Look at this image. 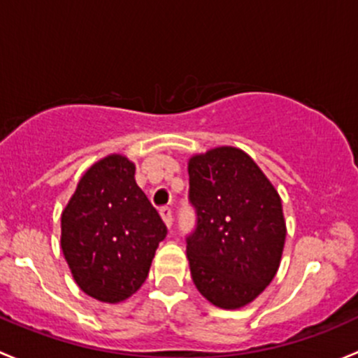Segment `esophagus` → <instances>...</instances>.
<instances>
[{
    "label": "esophagus",
    "mask_w": 358,
    "mask_h": 358,
    "mask_svg": "<svg viewBox=\"0 0 358 358\" xmlns=\"http://www.w3.org/2000/svg\"><path fill=\"white\" fill-rule=\"evenodd\" d=\"M160 215H162V219H164L165 226L172 227V210L169 208V206H164V208H160Z\"/></svg>",
    "instance_id": "obj_1"
}]
</instances>
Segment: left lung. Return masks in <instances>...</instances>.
<instances>
[{
  "label": "left lung",
  "instance_id": "8db88e82",
  "mask_svg": "<svg viewBox=\"0 0 358 358\" xmlns=\"http://www.w3.org/2000/svg\"><path fill=\"white\" fill-rule=\"evenodd\" d=\"M196 229L186 238L191 278L219 308H241L271 285L281 264V196L250 155L219 146L187 164Z\"/></svg>",
  "mask_w": 358,
  "mask_h": 358
}]
</instances>
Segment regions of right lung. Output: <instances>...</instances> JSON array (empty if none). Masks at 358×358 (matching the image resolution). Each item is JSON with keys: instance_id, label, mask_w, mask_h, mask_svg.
Masks as SVG:
<instances>
[{"instance_id": "obj_1", "label": "right lung", "mask_w": 358, "mask_h": 358, "mask_svg": "<svg viewBox=\"0 0 358 358\" xmlns=\"http://www.w3.org/2000/svg\"><path fill=\"white\" fill-rule=\"evenodd\" d=\"M124 155L91 165L62 212V250L73 281L90 296L119 303L146 281L167 227Z\"/></svg>"}]
</instances>
